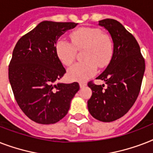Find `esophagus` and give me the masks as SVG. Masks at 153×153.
I'll return each mask as SVG.
<instances>
[{
    "label": "esophagus",
    "instance_id": "34e87169",
    "mask_svg": "<svg viewBox=\"0 0 153 153\" xmlns=\"http://www.w3.org/2000/svg\"><path fill=\"white\" fill-rule=\"evenodd\" d=\"M86 82H80V83H79V86H80V87H81V88H83L84 86H86Z\"/></svg>",
    "mask_w": 153,
    "mask_h": 153
}]
</instances>
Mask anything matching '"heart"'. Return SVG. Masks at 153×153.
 Returning <instances> with one entry per match:
<instances>
[{"label": "heart", "mask_w": 153, "mask_h": 153, "mask_svg": "<svg viewBox=\"0 0 153 153\" xmlns=\"http://www.w3.org/2000/svg\"><path fill=\"white\" fill-rule=\"evenodd\" d=\"M72 44L63 39L56 43V53L66 66L75 60L77 51L82 52L83 62L74 64L68 71L72 80L85 81L97 71V66L103 68L110 62L114 51V42L109 33L98 27H80L70 34Z\"/></svg>", "instance_id": "heart-1"}]
</instances>
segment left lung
<instances>
[{"instance_id": "1", "label": "left lung", "mask_w": 153, "mask_h": 153, "mask_svg": "<svg viewBox=\"0 0 153 153\" xmlns=\"http://www.w3.org/2000/svg\"><path fill=\"white\" fill-rule=\"evenodd\" d=\"M98 25L108 30L114 42V51L106 69L96 78L106 86L89 82L92 96L87 102L90 114L98 121L110 122L121 118L133 106L140 93L145 71V59L137 39L114 19Z\"/></svg>"}]
</instances>
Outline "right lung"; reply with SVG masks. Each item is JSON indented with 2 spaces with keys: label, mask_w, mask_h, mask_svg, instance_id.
<instances>
[{
  "label": "right lung",
  "mask_w": 153,
  "mask_h": 153,
  "mask_svg": "<svg viewBox=\"0 0 153 153\" xmlns=\"http://www.w3.org/2000/svg\"><path fill=\"white\" fill-rule=\"evenodd\" d=\"M77 25L43 21L23 36L13 49L9 82L18 105L36 123L50 125L63 118L79 91L76 82L54 84L66 73L56 53L57 40Z\"/></svg>",
  "instance_id": "right-lung-1"
}]
</instances>
